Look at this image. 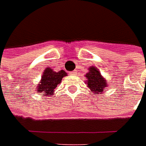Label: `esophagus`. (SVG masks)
Returning a JSON list of instances; mask_svg holds the SVG:
<instances>
[{
  "mask_svg": "<svg viewBox=\"0 0 146 146\" xmlns=\"http://www.w3.org/2000/svg\"><path fill=\"white\" fill-rule=\"evenodd\" d=\"M76 72V70H73V71H71V74H72V75H74Z\"/></svg>",
  "mask_w": 146,
  "mask_h": 146,
  "instance_id": "34e87169",
  "label": "esophagus"
}]
</instances>
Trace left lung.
Listing matches in <instances>:
<instances>
[{
    "mask_svg": "<svg viewBox=\"0 0 146 146\" xmlns=\"http://www.w3.org/2000/svg\"><path fill=\"white\" fill-rule=\"evenodd\" d=\"M85 84L87 87L91 90V92L102 94L106 90V88L108 86L107 80H106V79L101 75V72L96 66H90L88 68V71L85 75Z\"/></svg>",
    "mask_w": 146,
    "mask_h": 146,
    "instance_id": "1",
    "label": "left lung"
}]
</instances>
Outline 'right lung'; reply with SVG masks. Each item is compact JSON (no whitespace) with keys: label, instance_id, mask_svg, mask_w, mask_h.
Returning <instances> with one entry per match:
<instances>
[{"label":"right lung","instance_id":"obj_1","mask_svg":"<svg viewBox=\"0 0 146 146\" xmlns=\"http://www.w3.org/2000/svg\"><path fill=\"white\" fill-rule=\"evenodd\" d=\"M67 76V73L63 70L56 72L50 67L44 70L40 83L36 87V92L44 93V96H52L54 94V90L61 84L62 78Z\"/></svg>","mask_w":146,"mask_h":146}]
</instances>
